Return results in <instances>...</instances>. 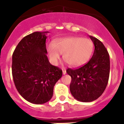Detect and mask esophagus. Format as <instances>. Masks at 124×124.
<instances>
[{
  "label": "esophagus",
  "instance_id": "esophagus-1",
  "mask_svg": "<svg viewBox=\"0 0 124 124\" xmlns=\"http://www.w3.org/2000/svg\"><path fill=\"white\" fill-rule=\"evenodd\" d=\"M62 73H63V74L65 75L66 74V70L65 69H62Z\"/></svg>",
  "mask_w": 124,
  "mask_h": 124
}]
</instances>
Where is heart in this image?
I'll use <instances>...</instances> for the list:
<instances>
[{"mask_svg":"<svg viewBox=\"0 0 124 124\" xmlns=\"http://www.w3.org/2000/svg\"><path fill=\"white\" fill-rule=\"evenodd\" d=\"M93 49V42L89 39L81 37H66L57 39L54 45L48 47L51 60L56 64L60 54H63V59L71 67H81L89 59Z\"/></svg>","mask_w":124,"mask_h":124,"instance_id":"b5f03b06","label":"heart"}]
</instances>
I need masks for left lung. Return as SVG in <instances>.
Listing matches in <instances>:
<instances>
[{"instance_id": "1", "label": "left lung", "mask_w": 124, "mask_h": 124, "mask_svg": "<svg viewBox=\"0 0 124 124\" xmlns=\"http://www.w3.org/2000/svg\"><path fill=\"white\" fill-rule=\"evenodd\" d=\"M94 51L89 62L76 69H67L71 77L70 91L77 100L91 102L103 94L110 74V57L105 46L98 39L89 36Z\"/></svg>"}]
</instances>
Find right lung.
Segmentation results:
<instances>
[{"label": "right lung", "instance_id": "right-lung-1", "mask_svg": "<svg viewBox=\"0 0 124 124\" xmlns=\"http://www.w3.org/2000/svg\"><path fill=\"white\" fill-rule=\"evenodd\" d=\"M34 32L24 37L12 54V74L19 93L34 104L50 100L62 70L49 62L46 54V33Z\"/></svg>", "mask_w": 124, "mask_h": 124}]
</instances>
